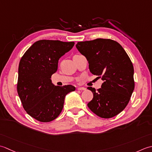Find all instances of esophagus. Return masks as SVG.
<instances>
[{
    "instance_id": "1",
    "label": "esophagus",
    "mask_w": 152,
    "mask_h": 152,
    "mask_svg": "<svg viewBox=\"0 0 152 152\" xmlns=\"http://www.w3.org/2000/svg\"><path fill=\"white\" fill-rule=\"evenodd\" d=\"M77 90H78V91H85L86 88L85 87H78L77 88Z\"/></svg>"
}]
</instances>
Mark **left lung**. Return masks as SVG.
<instances>
[{"mask_svg":"<svg viewBox=\"0 0 152 152\" xmlns=\"http://www.w3.org/2000/svg\"><path fill=\"white\" fill-rule=\"evenodd\" d=\"M76 47L87 59L92 74L104 80L100 88H87L93 98L89 109L102 118L118 115L129 104L134 88V67L119 43L109 39L78 42Z\"/></svg>","mask_w":152,"mask_h":152,"instance_id":"left-lung-1","label":"left lung"}]
</instances>
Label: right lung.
Here are the masks:
<instances>
[{"label": "right lung", "mask_w": 152, "mask_h": 152, "mask_svg": "<svg viewBox=\"0 0 152 152\" xmlns=\"http://www.w3.org/2000/svg\"><path fill=\"white\" fill-rule=\"evenodd\" d=\"M75 45L74 42L40 40L21 57L18 67L17 91L23 107L33 118L50 122L62 111L66 94L72 85L54 86L50 79L58 69V60Z\"/></svg>", "instance_id": "obj_1"}]
</instances>
